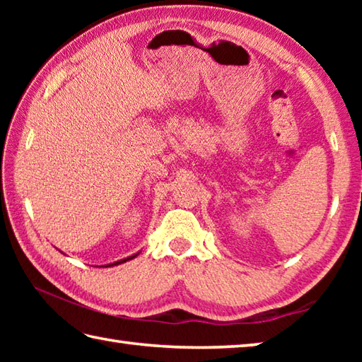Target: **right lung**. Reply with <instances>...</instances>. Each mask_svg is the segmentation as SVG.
Segmentation results:
<instances>
[{
  "label": "right lung",
  "instance_id": "right-lung-1",
  "mask_svg": "<svg viewBox=\"0 0 362 362\" xmlns=\"http://www.w3.org/2000/svg\"><path fill=\"white\" fill-rule=\"evenodd\" d=\"M134 257H136V255H132V257H127V259H124V260H119V262H116V263H112V265H108V267H113V265H119V263H124V262H127V260H131V259H134Z\"/></svg>",
  "mask_w": 362,
  "mask_h": 362
}]
</instances>
